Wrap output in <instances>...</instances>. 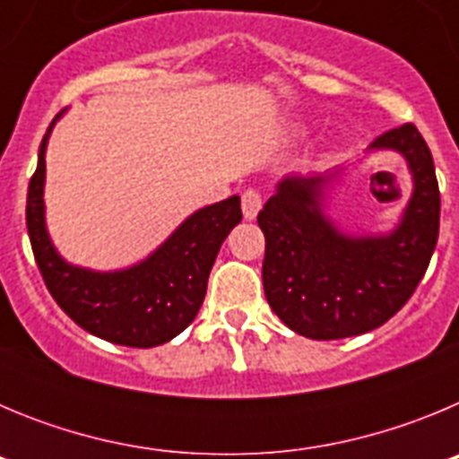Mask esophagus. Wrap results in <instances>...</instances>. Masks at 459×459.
Wrapping results in <instances>:
<instances>
[{"mask_svg": "<svg viewBox=\"0 0 459 459\" xmlns=\"http://www.w3.org/2000/svg\"><path fill=\"white\" fill-rule=\"evenodd\" d=\"M241 209H243V218H246V221H253V218H257L259 209H262V193L255 188L246 190V193L241 195Z\"/></svg>", "mask_w": 459, "mask_h": 459, "instance_id": "obj_1", "label": "esophagus"}]
</instances>
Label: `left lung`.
I'll list each match as a JSON object with an SVG mask.
<instances>
[{"mask_svg": "<svg viewBox=\"0 0 459 459\" xmlns=\"http://www.w3.org/2000/svg\"><path fill=\"white\" fill-rule=\"evenodd\" d=\"M370 152L400 153L411 172V195L391 232L351 237L324 213L338 169L285 177L259 211L266 301L306 338H351L386 324L419 287L435 253L439 184L419 128H393L372 142Z\"/></svg>", "mask_w": 459, "mask_h": 459, "instance_id": "8db88e82", "label": "left lung"}]
</instances>
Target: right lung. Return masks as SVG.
<instances>
[{
  "instance_id": "add662e5",
  "label": "right lung",
  "mask_w": 459,
  "mask_h": 459,
  "mask_svg": "<svg viewBox=\"0 0 459 459\" xmlns=\"http://www.w3.org/2000/svg\"><path fill=\"white\" fill-rule=\"evenodd\" d=\"M52 119L40 142L39 165L27 193V232L36 264L52 299L73 322L96 338L124 347L169 342L195 319L206 294L211 266L222 241L241 222V197L197 209L147 259L117 271L75 266L56 253L46 227V149Z\"/></svg>"
}]
</instances>
